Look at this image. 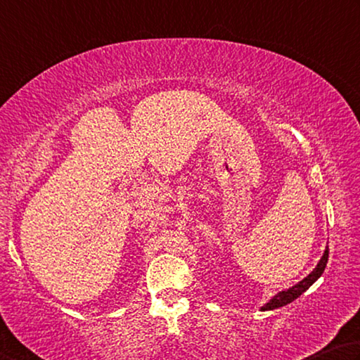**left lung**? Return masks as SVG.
<instances>
[{"mask_svg": "<svg viewBox=\"0 0 360 360\" xmlns=\"http://www.w3.org/2000/svg\"><path fill=\"white\" fill-rule=\"evenodd\" d=\"M327 261H329V248L326 247V251H324L323 257H321L319 262H318V266L313 269V272L310 275L305 276L304 280L299 281L297 285H294L292 288H289V289H286V291H281V292H278L276 295H274V297L270 299L266 305L261 307V310L262 311H269V310H275V308H280V307H285L288 304H291L292 300H295V299L299 297V295L304 294L307 289L310 288L313 283L319 278L321 275H323L324 269L327 266Z\"/></svg>", "mask_w": 360, "mask_h": 360, "instance_id": "obj_1", "label": "left lung"}]
</instances>
